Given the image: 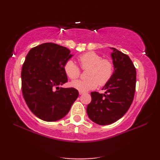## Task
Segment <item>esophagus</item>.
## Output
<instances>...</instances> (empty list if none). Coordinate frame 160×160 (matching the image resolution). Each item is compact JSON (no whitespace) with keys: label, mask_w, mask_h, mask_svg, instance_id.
<instances>
[{"label":"esophagus","mask_w":160,"mask_h":160,"mask_svg":"<svg viewBox=\"0 0 160 160\" xmlns=\"http://www.w3.org/2000/svg\"><path fill=\"white\" fill-rule=\"evenodd\" d=\"M83 94V92H79V95H82Z\"/></svg>","instance_id":"1"}]
</instances>
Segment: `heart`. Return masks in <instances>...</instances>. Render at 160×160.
<instances>
[{
    "label": "heart",
    "mask_w": 160,
    "mask_h": 160,
    "mask_svg": "<svg viewBox=\"0 0 160 160\" xmlns=\"http://www.w3.org/2000/svg\"><path fill=\"white\" fill-rule=\"evenodd\" d=\"M81 68L88 69L86 80H76L70 83L71 87L78 92H87L100 86H104L111 78L114 72V66L108 58H102L98 53L90 51L80 55L78 57ZM63 71L71 79H76L80 76L81 70L74 61H66L63 65Z\"/></svg>",
    "instance_id": "1"
}]
</instances>
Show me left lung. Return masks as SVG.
I'll return each instance as SVG.
<instances>
[{
	"label": "left lung",
	"mask_w": 160,
	"mask_h": 160,
	"mask_svg": "<svg viewBox=\"0 0 160 160\" xmlns=\"http://www.w3.org/2000/svg\"><path fill=\"white\" fill-rule=\"evenodd\" d=\"M114 72L103 87L106 92L91 93L92 102L87 112L89 119L99 125H109L117 122L128 111L133 102L136 88V68L127 54L112 48Z\"/></svg>",
	"instance_id": "left-lung-1"
}]
</instances>
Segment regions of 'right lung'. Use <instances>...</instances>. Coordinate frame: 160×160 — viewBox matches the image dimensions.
Instances as JSON below:
<instances>
[{
	"label": "right lung",
	"instance_id": "add662e5",
	"mask_svg": "<svg viewBox=\"0 0 160 160\" xmlns=\"http://www.w3.org/2000/svg\"><path fill=\"white\" fill-rule=\"evenodd\" d=\"M70 52L58 44L42 43L29 51L22 66L23 98L32 113L43 121L65 117L78 96L72 87H59L68 82L63 65L72 56Z\"/></svg>",
	"mask_w": 160,
	"mask_h": 160
}]
</instances>
